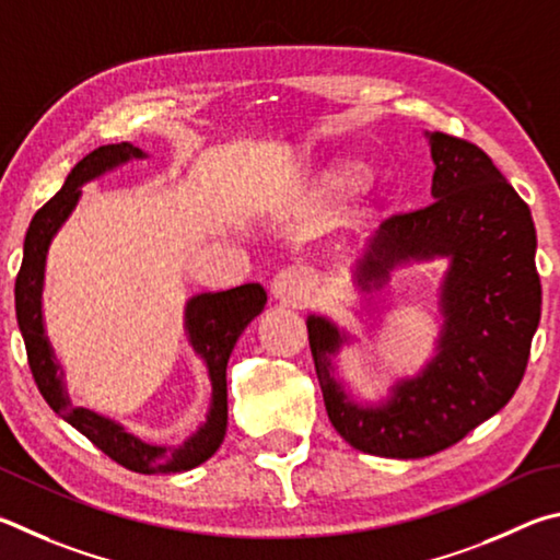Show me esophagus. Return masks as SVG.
<instances>
[{
	"label": "esophagus",
	"mask_w": 560,
	"mask_h": 560,
	"mask_svg": "<svg viewBox=\"0 0 560 560\" xmlns=\"http://www.w3.org/2000/svg\"><path fill=\"white\" fill-rule=\"evenodd\" d=\"M270 298L285 307H302L310 298L307 280L298 270H280L270 282Z\"/></svg>",
	"instance_id": "34e87169"
}]
</instances>
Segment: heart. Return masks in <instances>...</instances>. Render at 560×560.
Returning a JSON list of instances; mask_svg holds the SVG:
<instances>
[{"instance_id": "1", "label": "heart", "mask_w": 560, "mask_h": 560, "mask_svg": "<svg viewBox=\"0 0 560 560\" xmlns=\"http://www.w3.org/2000/svg\"><path fill=\"white\" fill-rule=\"evenodd\" d=\"M369 179L364 162L335 160L322 166L310 186V199H335V196L359 189Z\"/></svg>"}]
</instances>
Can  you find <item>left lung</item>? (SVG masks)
<instances>
[{
	"label": "left lung",
	"instance_id": "obj_1",
	"mask_svg": "<svg viewBox=\"0 0 560 560\" xmlns=\"http://www.w3.org/2000/svg\"><path fill=\"white\" fill-rule=\"evenodd\" d=\"M425 137L435 201L390 215L357 260L354 282L384 290L400 265L447 258L435 357L413 378L396 381L378 406H361L331 364L349 335L327 317H307L331 425L361 453L396 459L435 455L499 413L522 384L541 319L528 206L477 144L445 132Z\"/></svg>",
	"mask_w": 560,
	"mask_h": 560
}]
</instances>
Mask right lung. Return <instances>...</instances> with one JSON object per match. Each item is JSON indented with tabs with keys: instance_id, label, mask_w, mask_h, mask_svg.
<instances>
[{
	"instance_id": "add662e5",
	"label": "right lung",
	"mask_w": 560,
	"mask_h": 560,
	"mask_svg": "<svg viewBox=\"0 0 560 560\" xmlns=\"http://www.w3.org/2000/svg\"><path fill=\"white\" fill-rule=\"evenodd\" d=\"M144 156L147 154L137 150V147L120 142L97 147V150L85 154L73 166L71 174L66 176L61 191L51 201H46L34 213L32 223H28L24 238V260L14 285V302L16 322L26 345L28 369H32L36 386L46 398V404L63 420H68L78 433L91 440L97 450H103L107 457L115 459L117 465L140 475H172L199 467L221 447L225 425H229L225 366H229V357L241 331L260 315L265 302H268L265 290L258 282H248V285L223 292H201V295H194L186 302L184 329L186 337H189V345L203 359L206 369H209L211 406L206 423L189 440H184V445L179 447L144 443L137 435L127 433L115 420L71 404L63 384V369L58 364L51 341L46 337L42 302L48 245H51L54 235L66 223L68 215L73 213L83 194L81 186L115 170V166L130 160H144Z\"/></svg>"
}]
</instances>
